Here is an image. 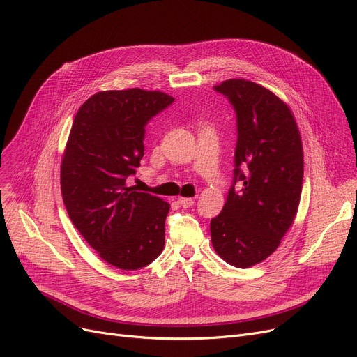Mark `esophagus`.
Masks as SVG:
<instances>
[{
	"label": "esophagus",
	"instance_id": "34e87169",
	"mask_svg": "<svg viewBox=\"0 0 357 357\" xmlns=\"http://www.w3.org/2000/svg\"><path fill=\"white\" fill-rule=\"evenodd\" d=\"M178 203L183 207V208H188L194 204V198H187V197H179L178 198Z\"/></svg>",
	"mask_w": 357,
	"mask_h": 357
}]
</instances>
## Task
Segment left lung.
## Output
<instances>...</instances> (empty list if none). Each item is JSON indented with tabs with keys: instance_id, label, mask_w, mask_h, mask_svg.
<instances>
[{
	"instance_id": "1",
	"label": "left lung",
	"mask_w": 357,
	"mask_h": 357,
	"mask_svg": "<svg viewBox=\"0 0 357 357\" xmlns=\"http://www.w3.org/2000/svg\"><path fill=\"white\" fill-rule=\"evenodd\" d=\"M214 90L234 106L238 143L234 185L210 222L211 243L227 264L248 268L277 250L296 217L303 182L301 132L290 107L266 87L231 79Z\"/></svg>"
}]
</instances>
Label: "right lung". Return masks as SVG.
<instances>
[{"instance_id": "1", "label": "right lung", "mask_w": 357, "mask_h": 357, "mask_svg": "<svg viewBox=\"0 0 357 357\" xmlns=\"http://www.w3.org/2000/svg\"><path fill=\"white\" fill-rule=\"evenodd\" d=\"M175 99L159 90H105L77 112L61 162L70 219L99 257L138 270L165 246L169 203L127 185L144 156L146 123Z\"/></svg>"}]
</instances>
